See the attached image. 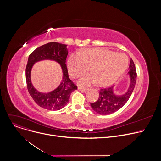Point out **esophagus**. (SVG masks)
I'll return each instance as SVG.
<instances>
[{
  "label": "esophagus",
  "mask_w": 161,
  "mask_h": 161,
  "mask_svg": "<svg viewBox=\"0 0 161 161\" xmlns=\"http://www.w3.org/2000/svg\"><path fill=\"white\" fill-rule=\"evenodd\" d=\"M78 90H80V91H81V92H85V91H86V90H87V88H86V87H80V86H79L78 87Z\"/></svg>",
  "instance_id": "esophagus-1"
}]
</instances>
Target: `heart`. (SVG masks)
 <instances>
[{"mask_svg":"<svg viewBox=\"0 0 161 161\" xmlns=\"http://www.w3.org/2000/svg\"><path fill=\"white\" fill-rule=\"evenodd\" d=\"M128 60L122 53L101 48H90L81 55L72 54L67 61L69 73L73 78L85 73L90 67L92 75L83 76L81 85H88L96 80V85L106 86L117 80L126 69Z\"/></svg>","mask_w":161,"mask_h":161,"instance_id":"heart-1","label":"heart"}]
</instances>
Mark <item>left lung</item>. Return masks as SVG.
Segmentation results:
<instances>
[{"label":"left lung","instance_id":"left-lung-1","mask_svg":"<svg viewBox=\"0 0 161 161\" xmlns=\"http://www.w3.org/2000/svg\"><path fill=\"white\" fill-rule=\"evenodd\" d=\"M129 69L130 84L127 92L123 96H117L113 94V86L101 88L99 90L98 99L94 103H90L94 111L102 115H106L118 111L125 105L132 93L136 82V67L132 59H130Z\"/></svg>","mask_w":161,"mask_h":161}]
</instances>
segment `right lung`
I'll return each mask as SVG.
<instances>
[{
  "mask_svg": "<svg viewBox=\"0 0 161 161\" xmlns=\"http://www.w3.org/2000/svg\"><path fill=\"white\" fill-rule=\"evenodd\" d=\"M67 44L57 42H51L42 45L34 50L29 55L26 66L25 76L29 92L40 107L48 110H59L63 108L69 101L71 94L78 88L69 78L65 64V60L68 54ZM50 59L58 62L63 72V78L59 87L51 93L44 94L36 91L30 81V71L32 65L37 61Z\"/></svg>",
  "mask_w": 161,
  "mask_h": 161,
  "instance_id": "add662e5",
  "label": "right lung"
}]
</instances>
